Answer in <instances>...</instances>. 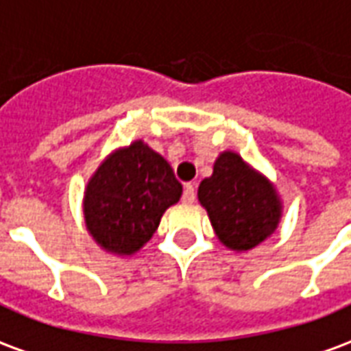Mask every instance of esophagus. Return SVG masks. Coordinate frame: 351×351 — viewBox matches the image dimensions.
Returning a JSON list of instances; mask_svg holds the SVG:
<instances>
[{
  "label": "esophagus",
  "mask_w": 351,
  "mask_h": 351,
  "mask_svg": "<svg viewBox=\"0 0 351 351\" xmlns=\"http://www.w3.org/2000/svg\"><path fill=\"white\" fill-rule=\"evenodd\" d=\"M182 201L184 203H193V201H195V188H193V184H184Z\"/></svg>",
  "instance_id": "1"
}]
</instances>
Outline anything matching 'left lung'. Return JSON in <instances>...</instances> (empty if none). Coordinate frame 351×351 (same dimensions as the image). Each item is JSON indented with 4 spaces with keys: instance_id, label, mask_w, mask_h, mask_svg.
Listing matches in <instances>:
<instances>
[{
    "instance_id": "1",
    "label": "left lung",
    "mask_w": 351,
    "mask_h": 351,
    "mask_svg": "<svg viewBox=\"0 0 351 351\" xmlns=\"http://www.w3.org/2000/svg\"><path fill=\"white\" fill-rule=\"evenodd\" d=\"M197 195L218 239L233 250H250L278 226L280 203L271 184L233 152L216 160Z\"/></svg>"
}]
</instances>
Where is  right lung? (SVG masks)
I'll return each instance as SVG.
<instances>
[{
  "instance_id": "1",
  "label": "right lung",
  "mask_w": 351,
  "mask_h": 351,
  "mask_svg": "<svg viewBox=\"0 0 351 351\" xmlns=\"http://www.w3.org/2000/svg\"><path fill=\"white\" fill-rule=\"evenodd\" d=\"M182 184L160 154L141 141L112 154L88 182L86 228L110 252L133 254L150 241Z\"/></svg>"
}]
</instances>
